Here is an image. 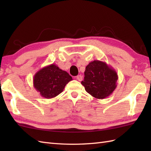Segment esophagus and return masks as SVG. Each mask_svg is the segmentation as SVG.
I'll return each mask as SVG.
<instances>
[{"label": "esophagus", "mask_w": 151, "mask_h": 151, "mask_svg": "<svg viewBox=\"0 0 151 151\" xmlns=\"http://www.w3.org/2000/svg\"><path fill=\"white\" fill-rule=\"evenodd\" d=\"M76 78L77 79L78 81H82V76L81 75H78V76H76Z\"/></svg>", "instance_id": "obj_1"}]
</instances>
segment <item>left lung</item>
<instances>
[{"label":"left lung","instance_id":"left-lung-1","mask_svg":"<svg viewBox=\"0 0 151 151\" xmlns=\"http://www.w3.org/2000/svg\"><path fill=\"white\" fill-rule=\"evenodd\" d=\"M84 79L81 84L93 97L104 99L110 96L117 87V73L108 64L99 60L91 62L86 66Z\"/></svg>","mask_w":151,"mask_h":151}]
</instances>
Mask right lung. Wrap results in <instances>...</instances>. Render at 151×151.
Returning a JSON list of instances; mask_svg holds the SVG:
<instances>
[{
	"label": "right lung",
	"mask_w": 151,
	"mask_h": 151,
	"mask_svg": "<svg viewBox=\"0 0 151 151\" xmlns=\"http://www.w3.org/2000/svg\"><path fill=\"white\" fill-rule=\"evenodd\" d=\"M72 80L68 73L52 63L43 67L35 74L33 85L41 97L52 99L60 94L67 83Z\"/></svg>",
	"instance_id": "obj_1"
}]
</instances>
